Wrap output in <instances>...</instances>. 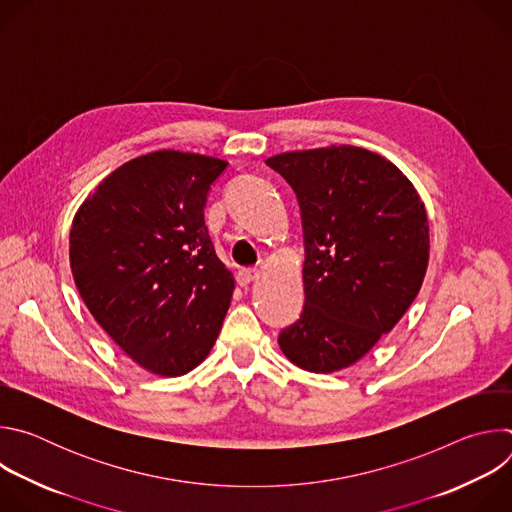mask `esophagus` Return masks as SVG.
Wrapping results in <instances>:
<instances>
[{
    "label": "esophagus",
    "instance_id": "obj_1",
    "mask_svg": "<svg viewBox=\"0 0 512 512\" xmlns=\"http://www.w3.org/2000/svg\"><path fill=\"white\" fill-rule=\"evenodd\" d=\"M257 277H259V271H257L255 267H243V269H239V273H237L239 285H249V283L255 281Z\"/></svg>",
    "mask_w": 512,
    "mask_h": 512
}]
</instances>
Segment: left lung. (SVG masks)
I'll return each instance as SVG.
<instances>
[{
	"label": "left lung",
	"instance_id": "1",
	"mask_svg": "<svg viewBox=\"0 0 512 512\" xmlns=\"http://www.w3.org/2000/svg\"><path fill=\"white\" fill-rule=\"evenodd\" d=\"M267 166L296 192L306 251V304L277 342L304 371L346 369L419 294L429 259L425 206L397 166L354 145L287 152Z\"/></svg>",
	"mask_w": 512,
	"mask_h": 512
}]
</instances>
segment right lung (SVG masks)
Instances as JSON below:
<instances>
[{
  "mask_svg": "<svg viewBox=\"0 0 512 512\" xmlns=\"http://www.w3.org/2000/svg\"><path fill=\"white\" fill-rule=\"evenodd\" d=\"M227 162L174 150L135 158L83 202L70 229V269L101 328L162 377L210 352L235 289L216 257L204 206Z\"/></svg>",
  "mask_w": 512,
  "mask_h": 512,
  "instance_id": "add662e5",
  "label": "right lung"
}]
</instances>
